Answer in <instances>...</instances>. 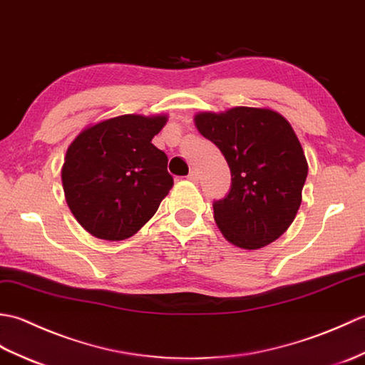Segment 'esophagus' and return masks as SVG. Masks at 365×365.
Returning a JSON list of instances; mask_svg holds the SVG:
<instances>
[{"label":"esophagus","mask_w":365,"mask_h":365,"mask_svg":"<svg viewBox=\"0 0 365 365\" xmlns=\"http://www.w3.org/2000/svg\"><path fill=\"white\" fill-rule=\"evenodd\" d=\"M187 180H189V181H193V182H197V181H198V172H195V170H192V172H190L189 176H187Z\"/></svg>","instance_id":"34e87169"}]
</instances>
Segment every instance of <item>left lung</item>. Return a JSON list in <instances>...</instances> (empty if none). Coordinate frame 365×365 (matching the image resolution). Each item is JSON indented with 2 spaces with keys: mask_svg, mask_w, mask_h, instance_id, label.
Masks as SVG:
<instances>
[{
  "mask_svg": "<svg viewBox=\"0 0 365 365\" xmlns=\"http://www.w3.org/2000/svg\"><path fill=\"white\" fill-rule=\"evenodd\" d=\"M195 125L231 170L230 192L212 205L223 236L245 250L272 244L292 225L307 176L292 126L278 112L245 106L200 112Z\"/></svg>",
  "mask_w": 365,
  "mask_h": 365,
  "instance_id": "8db88e82",
  "label": "left lung"
}]
</instances>
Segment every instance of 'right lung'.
I'll list each match as a JSON object with an SVG mask.
<instances>
[{
    "label": "right lung",
    "mask_w": 365,
    "mask_h": 365,
    "mask_svg": "<svg viewBox=\"0 0 365 365\" xmlns=\"http://www.w3.org/2000/svg\"><path fill=\"white\" fill-rule=\"evenodd\" d=\"M167 115H120L84 129L67 150L62 185L83 228L104 240L134 236L173 187L167 155L151 143Z\"/></svg>",
    "instance_id": "add662e5"
}]
</instances>
